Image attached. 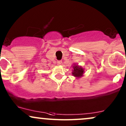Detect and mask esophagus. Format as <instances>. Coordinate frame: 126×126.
I'll return each mask as SVG.
<instances>
[{"instance_id": "esophagus-1", "label": "esophagus", "mask_w": 126, "mask_h": 126, "mask_svg": "<svg viewBox=\"0 0 126 126\" xmlns=\"http://www.w3.org/2000/svg\"><path fill=\"white\" fill-rule=\"evenodd\" d=\"M62 60H58V61L57 62V64L58 65H60L61 64V63H62Z\"/></svg>"}]
</instances>
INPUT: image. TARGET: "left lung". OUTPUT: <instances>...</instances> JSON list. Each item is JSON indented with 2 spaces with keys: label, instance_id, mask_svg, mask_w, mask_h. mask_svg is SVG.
Returning <instances> with one entry per match:
<instances>
[{
  "label": "left lung",
  "instance_id": "8db88e82",
  "mask_svg": "<svg viewBox=\"0 0 126 126\" xmlns=\"http://www.w3.org/2000/svg\"><path fill=\"white\" fill-rule=\"evenodd\" d=\"M72 67H73V70H72V73L73 76L76 78H80L83 76V74L85 73V70L82 66L76 64H73Z\"/></svg>",
  "mask_w": 126,
  "mask_h": 126
}]
</instances>
